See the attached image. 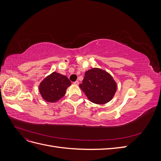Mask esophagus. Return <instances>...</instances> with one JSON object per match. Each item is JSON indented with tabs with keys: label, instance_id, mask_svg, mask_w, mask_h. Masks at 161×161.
Masks as SVG:
<instances>
[{
	"label": "esophagus",
	"instance_id": "34e87169",
	"mask_svg": "<svg viewBox=\"0 0 161 161\" xmlns=\"http://www.w3.org/2000/svg\"><path fill=\"white\" fill-rule=\"evenodd\" d=\"M79 84V82L78 81V80H76V81L74 82V85H78Z\"/></svg>",
	"mask_w": 161,
	"mask_h": 161
}]
</instances>
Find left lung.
<instances>
[{"mask_svg": "<svg viewBox=\"0 0 161 161\" xmlns=\"http://www.w3.org/2000/svg\"><path fill=\"white\" fill-rule=\"evenodd\" d=\"M79 86L87 98L99 105L108 103L113 99L117 90L114 78L108 72L98 68L86 71Z\"/></svg>", "mask_w": 161, "mask_h": 161, "instance_id": "obj_1", "label": "left lung"}]
</instances>
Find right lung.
<instances>
[{
  "label": "right lung",
  "mask_w": 161,
  "mask_h": 161,
  "mask_svg": "<svg viewBox=\"0 0 161 161\" xmlns=\"http://www.w3.org/2000/svg\"><path fill=\"white\" fill-rule=\"evenodd\" d=\"M70 85L71 82L67 76L53 72L40 82L39 91L43 99L49 103H54L64 96Z\"/></svg>",
  "instance_id": "add662e5"
}]
</instances>
